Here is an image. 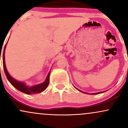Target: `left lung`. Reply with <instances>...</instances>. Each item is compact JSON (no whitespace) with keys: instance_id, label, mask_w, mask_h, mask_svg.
<instances>
[{"instance_id":"obj_1","label":"left lung","mask_w":128,"mask_h":128,"mask_svg":"<svg viewBox=\"0 0 128 128\" xmlns=\"http://www.w3.org/2000/svg\"><path fill=\"white\" fill-rule=\"evenodd\" d=\"M79 91H80V92H82V91H80V90H79ZM102 92H97V93H92V94H100V93H102ZM84 93L86 94V92H84Z\"/></svg>"}]
</instances>
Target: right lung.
<instances>
[{
  "mask_svg": "<svg viewBox=\"0 0 128 128\" xmlns=\"http://www.w3.org/2000/svg\"><path fill=\"white\" fill-rule=\"evenodd\" d=\"M6 44L5 48H4V54H3V66H4V72H5V75L6 76L7 79L9 80L10 83L11 84V85L13 86L16 88V89H17L18 90L20 91V92H24V93L27 94H37L40 93V92H43L44 90H46L48 86H49V76H50V72L48 73V76H47L46 79L44 80V82L42 84H40L36 85V86H26V84L22 82H19L18 80H16L15 79H14L13 78L11 77L8 71H7V69L6 68L5 63V50L6 48Z\"/></svg>",
  "mask_w": 128,
  "mask_h": 128,
  "instance_id": "1",
  "label": "right lung"
}]
</instances>
